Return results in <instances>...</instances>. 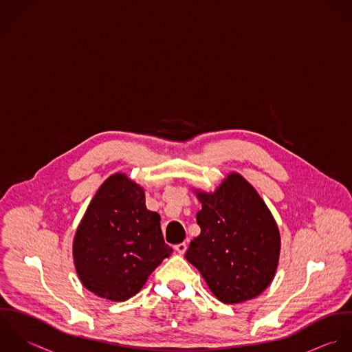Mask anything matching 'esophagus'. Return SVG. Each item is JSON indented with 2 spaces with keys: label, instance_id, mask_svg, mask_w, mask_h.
<instances>
[{
  "label": "esophagus",
  "instance_id": "esophagus-1",
  "mask_svg": "<svg viewBox=\"0 0 352 352\" xmlns=\"http://www.w3.org/2000/svg\"><path fill=\"white\" fill-rule=\"evenodd\" d=\"M174 249H175V252H177L178 254H184V253L186 252V249H188V245H186L185 242H182V243L175 245V246H174Z\"/></svg>",
  "mask_w": 352,
  "mask_h": 352
}]
</instances>
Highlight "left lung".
<instances>
[{
    "instance_id": "8db88e82",
    "label": "left lung",
    "mask_w": 352,
    "mask_h": 352,
    "mask_svg": "<svg viewBox=\"0 0 352 352\" xmlns=\"http://www.w3.org/2000/svg\"><path fill=\"white\" fill-rule=\"evenodd\" d=\"M196 196L201 232L185 258L223 303L258 296L274 279L280 256L279 228L267 204L238 173L228 174L213 193L196 190Z\"/></svg>"
}]
</instances>
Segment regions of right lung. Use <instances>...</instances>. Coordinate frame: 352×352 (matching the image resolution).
<instances>
[{"label": "right lung", "mask_w": 352, "mask_h": 352, "mask_svg": "<svg viewBox=\"0 0 352 352\" xmlns=\"http://www.w3.org/2000/svg\"><path fill=\"white\" fill-rule=\"evenodd\" d=\"M171 253L159 213L146 210L144 189L121 173L98 189L73 239L78 279L88 291L114 302L136 295Z\"/></svg>", "instance_id": "add662e5"}]
</instances>
